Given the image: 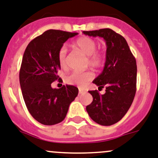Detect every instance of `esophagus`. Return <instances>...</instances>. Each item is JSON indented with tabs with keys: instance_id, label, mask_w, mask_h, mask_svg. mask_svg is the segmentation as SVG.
Returning a JSON list of instances; mask_svg holds the SVG:
<instances>
[{
	"instance_id": "esophagus-1",
	"label": "esophagus",
	"mask_w": 158,
	"mask_h": 158,
	"mask_svg": "<svg viewBox=\"0 0 158 158\" xmlns=\"http://www.w3.org/2000/svg\"><path fill=\"white\" fill-rule=\"evenodd\" d=\"M86 93V92L84 90H82V89H79V94H85Z\"/></svg>"
}]
</instances>
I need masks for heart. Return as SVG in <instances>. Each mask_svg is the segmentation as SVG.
Listing matches in <instances>:
<instances>
[{"label": "heart", "mask_w": 158, "mask_h": 158, "mask_svg": "<svg viewBox=\"0 0 158 158\" xmlns=\"http://www.w3.org/2000/svg\"><path fill=\"white\" fill-rule=\"evenodd\" d=\"M73 47L87 56V64L92 67L99 68L104 64L106 56L102 51L96 50L97 44L93 39L89 37H79L73 43ZM58 61L62 67L66 64V48H60L58 52ZM93 78V74L90 71H74L66 77V82L69 85H74L84 87Z\"/></svg>", "instance_id": "b5f03b06"}]
</instances>
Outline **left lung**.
<instances>
[{"mask_svg": "<svg viewBox=\"0 0 158 158\" xmlns=\"http://www.w3.org/2000/svg\"><path fill=\"white\" fill-rule=\"evenodd\" d=\"M91 37H100L106 44L104 69L93 81L99 88L106 87L104 95L89 91L93 97L86 110L97 124L110 126L124 117L131 106L136 92V60L126 40L109 28L83 31Z\"/></svg>", "mask_w": 158, "mask_h": 158, "instance_id": "8db88e82", "label": "left lung"}]
</instances>
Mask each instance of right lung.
<instances>
[{
    "label": "right lung",
    "mask_w": 158,
    "mask_h": 158,
    "mask_svg": "<svg viewBox=\"0 0 158 158\" xmlns=\"http://www.w3.org/2000/svg\"><path fill=\"white\" fill-rule=\"evenodd\" d=\"M77 33L48 30L32 40L26 48L19 70V82L23 99L32 117L44 125H53L66 118L78 94L73 85L52 89L51 85L62 79L58 52L69 38Z\"/></svg>",
    "instance_id": "add662e5"
}]
</instances>
